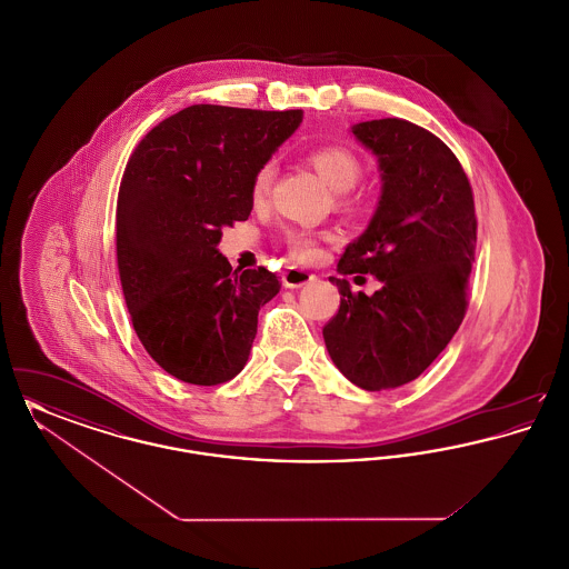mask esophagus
Masks as SVG:
<instances>
[{"label": "esophagus", "instance_id": "34e87169", "mask_svg": "<svg viewBox=\"0 0 569 569\" xmlns=\"http://www.w3.org/2000/svg\"><path fill=\"white\" fill-rule=\"evenodd\" d=\"M281 281H283V288H300V286H307V283L316 281V274H313V272L305 271V269L290 267L288 271L283 272Z\"/></svg>", "mask_w": 569, "mask_h": 569}]
</instances>
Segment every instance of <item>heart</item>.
Instances as JSON below:
<instances>
[{
    "mask_svg": "<svg viewBox=\"0 0 569 569\" xmlns=\"http://www.w3.org/2000/svg\"><path fill=\"white\" fill-rule=\"evenodd\" d=\"M309 162L313 163V168L328 183V188L335 191L352 190L362 174L360 160L353 156L350 149H346L341 144L316 147L309 153ZM272 177H274V163H262L258 168V172L253 174V181H251L253 200L260 202L267 198V193L271 191ZM288 249L298 260L309 262V260L318 258L320 241L316 234H311L307 230H290L288 232Z\"/></svg>",
    "mask_w": 569,
    "mask_h": 569,
    "instance_id": "obj_1",
    "label": "heart"
}]
</instances>
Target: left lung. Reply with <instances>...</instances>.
<instances>
[{"mask_svg":"<svg viewBox=\"0 0 569 569\" xmlns=\"http://www.w3.org/2000/svg\"><path fill=\"white\" fill-rule=\"evenodd\" d=\"M352 134L378 156L381 196L330 277L341 305L322 332L337 369L376 392L418 378L459 330L478 221L462 166L429 130L392 117ZM358 271L382 283L376 296L352 295L345 274Z\"/></svg>","mask_w":569,"mask_h":569,"instance_id":"left-lung-1","label":"left lung"}]
</instances>
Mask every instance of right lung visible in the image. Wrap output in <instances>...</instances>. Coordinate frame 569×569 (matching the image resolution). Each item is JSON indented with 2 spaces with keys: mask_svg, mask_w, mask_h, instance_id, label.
Here are the masks:
<instances>
[{
  "mask_svg": "<svg viewBox=\"0 0 569 569\" xmlns=\"http://www.w3.org/2000/svg\"><path fill=\"white\" fill-rule=\"evenodd\" d=\"M302 110L193 104L130 156L117 198V267L136 335L166 373L217 386L243 371L277 274L232 271L221 230L253 209L251 181Z\"/></svg>",
  "mask_w": 569,
  "mask_h": 569,
  "instance_id": "1",
  "label": "right lung"
}]
</instances>
